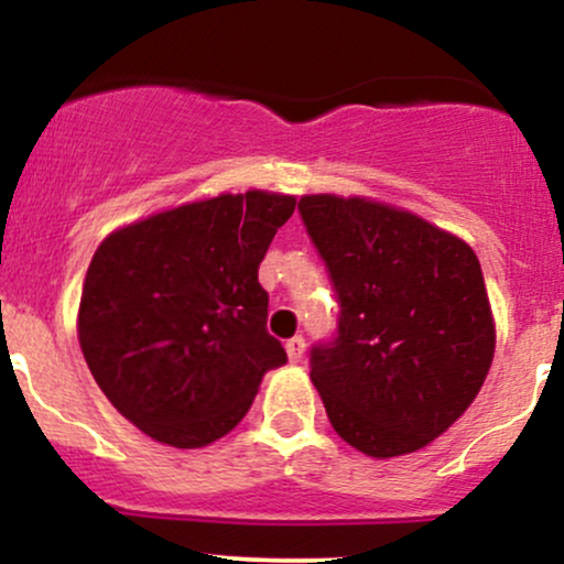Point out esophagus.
<instances>
[{
  "mask_svg": "<svg viewBox=\"0 0 564 564\" xmlns=\"http://www.w3.org/2000/svg\"><path fill=\"white\" fill-rule=\"evenodd\" d=\"M284 349H288L290 362H301L303 354H306V340H303L301 335H295V338H290L288 344H284Z\"/></svg>",
  "mask_w": 564,
  "mask_h": 564,
  "instance_id": "34e87169",
  "label": "esophagus"
}]
</instances>
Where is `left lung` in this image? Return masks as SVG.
Segmentation results:
<instances>
[{"label": "left lung", "mask_w": 564, "mask_h": 564, "mask_svg": "<svg viewBox=\"0 0 564 564\" xmlns=\"http://www.w3.org/2000/svg\"><path fill=\"white\" fill-rule=\"evenodd\" d=\"M299 213L340 306L312 349L327 419L372 458L421 451L466 413L496 351L477 256L381 202L314 194Z\"/></svg>", "instance_id": "1"}]
</instances>
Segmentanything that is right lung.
I'll use <instances>...</instances> for the list:
<instances>
[{
  "mask_svg": "<svg viewBox=\"0 0 564 564\" xmlns=\"http://www.w3.org/2000/svg\"><path fill=\"white\" fill-rule=\"evenodd\" d=\"M295 197L220 194L109 234L79 301V346L95 383L162 445L205 447L229 434L261 378L288 362L265 330L258 282Z\"/></svg>",
  "mask_w": 564,
  "mask_h": 564,
  "instance_id": "right-lung-1",
  "label": "right lung"
}]
</instances>
